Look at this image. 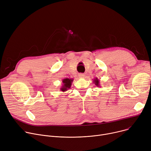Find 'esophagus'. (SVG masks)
Here are the masks:
<instances>
[{
	"instance_id": "1",
	"label": "esophagus",
	"mask_w": 151,
	"mask_h": 151,
	"mask_svg": "<svg viewBox=\"0 0 151 151\" xmlns=\"http://www.w3.org/2000/svg\"><path fill=\"white\" fill-rule=\"evenodd\" d=\"M78 77L80 78H85V74L81 73V74H78Z\"/></svg>"
}]
</instances>
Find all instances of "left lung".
I'll list each match as a JSON object with an SVG mask.
<instances>
[{"label": "left lung", "instance_id": "8db88e82", "mask_svg": "<svg viewBox=\"0 0 151 151\" xmlns=\"http://www.w3.org/2000/svg\"><path fill=\"white\" fill-rule=\"evenodd\" d=\"M93 83H94L97 87H100L99 81V79L97 78V77H96V78L93 80Z\"/></svg>", "mask_w": 151, "mask_h": 151}]
</instances>
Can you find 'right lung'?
I'll list each match as a JSON object with an SVG mask.
<instances>
[{
	"label": "right lung",
	"mask_w": 151,
	"mask_h": 151,
	"mask_svg": "<svg viewBox=\"0 0 151 151\" xmlns=\"http://www.w3.org/2000/svg\"><path fill=\"white\" fill-rule=\"evenodd\" d=\"M73 81H74L73 78H64L63 81H62L63 85H62V86L60 88V91L63 92L66 91L68 89H69L70 86H71Z\"/></svg>",
	"instance_id": "right-lung-1"
}]
</instances>
